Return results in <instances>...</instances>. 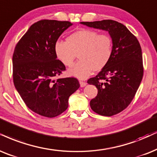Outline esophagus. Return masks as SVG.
Here are the masks:
<instances>
[{
  "mask_svg": "<svg viewBox=\"0 0 157 157\" xmlns=\"http://www.w3.org/2000/svg\"><path fill=\"white\" fill-rule=\"evenodd\" d=\"M80 87H85V85H87V82H83V81H80Z\"/></svg>",
  "mask_w": 157,
  "mask_h": 157,
  "instance_id": "34e87169",
  "label": "esophagus"
}]
</instances>
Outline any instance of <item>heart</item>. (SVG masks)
<instances>
[{
	"instance_id": "obj_1",
	"label": "heart",
	"mask_w": 157,
	"mask_h": 157,
	"mask_svg": "<svg viewBox=\"0 0 157 157\" xmlns=\"http://www.w3.org/2000/svg\"><path fill=\"white\" fill-rule=\"evenodd\" d=\"M113 48L110 35L83 29L69 35L66 41H56L54 52L56 58L68 67L72 66L78 54L80 61L68 72L69 75L84 80L93 71L99 72L109 64L113 55Z\"/></svg>"
}]
</instances>
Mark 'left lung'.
Segmentation results:
<instances>
[{"instance_id":"1","label":"left lung","mask_w":157,"mask_h":157,"mask_svg":"<svg viewBox=\"0 0 157 157\" xmlns=\"http://www.w3.org/2000/svg\"><path fill=\"white\" fill-rule=\"evenodd\" d=\"M82 25L109 32L113 55L109 64L88 83L98 89L90 101L93 112L111 117L125 109L133 99L144 75L142 51L138 39L122 24L107 19L82 21Z\"/></svg>"}]
</instances>
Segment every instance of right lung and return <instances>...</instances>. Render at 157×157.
Segmentation results:
<instances>
[{
	"label": "right lung",
	"mask_w": 157,
	"mask_h": 157,
	"mask_svg": "<svg viewBox=\"0 0 157 157\" xmlns=\"http://www.w3.org/2000/svg\"><path fill=\"white\" fill-rule=\"evenodd\" d=\"M68 21L43 19L29 27L13 54V80L29 109L41 116L55 117L68 108L69 97L80 88L75 77L56 79L66 67L54 52V44Z\"/></svg>",
	"instance_id": "right-lung-1"
}]
</instances>
